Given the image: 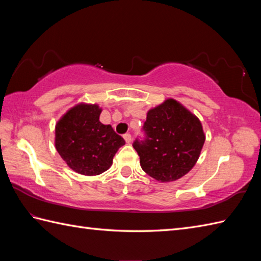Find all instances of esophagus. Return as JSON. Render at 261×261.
I'll return each mask as SVG.
<instances>
[{
    "label": "esophagus",
    "instance_id": "esophagus-1",
    "mask_svg": "<svg viewBox=\"0 0 261 261\" xmlns=\"http://www.w3.org/2000/svg\"><path fill=\"white\" fill-rule=\"evenodd\" d=\"M123 139L125 140L126 143H130V142H131V135H130V134H125V135L123 136Z\"/></svg>",
    "mask_w": 261,
    "mask_h": 261
}]
</instances>
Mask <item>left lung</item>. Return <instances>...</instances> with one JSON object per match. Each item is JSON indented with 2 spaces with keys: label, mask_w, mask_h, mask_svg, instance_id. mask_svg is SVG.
<instances>
[{
  "label": "left lung",
  "mask_w": 261,
  "mask_h": 261,
  "mask_svg": "<svg viewBox=\"0 0 261 261\" xmlns=\"http://www.w3.org/2000/svg\"><path fill=\"white\" fill-rule=\"evenodd\" d=\"M146 139L134 142L143 171L162 182L181 178L201 154L205 135L201 121L174 98L150 109L143 124Z\"/></svg>",
  "instance_id": "1"
}]
</instances>
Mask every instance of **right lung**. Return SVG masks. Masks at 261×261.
I'll use <instances>...</instances> for the list:
<instances>
[{
  "label": "right lung",
  "mask_w": 261,
  "mask_h": 261,
  "mask_svg": "<svg viewBox=\"0 0 261 261\" xmlns=\"http://www.w3.org/2000/svg\"><path fill=\"white\" fill-rule=\"evenodd\" d=\"M97 104L80 103L69 109L55 127V147L69 168L85 176L108 170L125 143L110 124L99 121Z\"/></svg>",
  "instance_id": "obj_1"
}]
</instances>
